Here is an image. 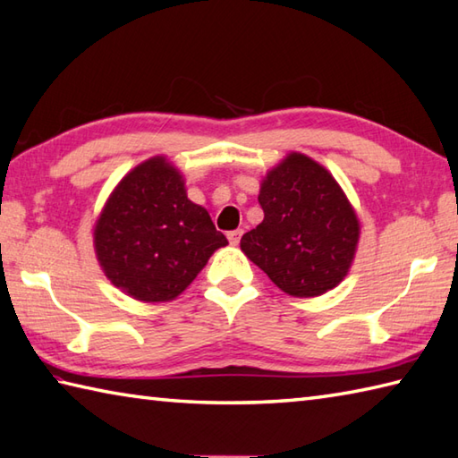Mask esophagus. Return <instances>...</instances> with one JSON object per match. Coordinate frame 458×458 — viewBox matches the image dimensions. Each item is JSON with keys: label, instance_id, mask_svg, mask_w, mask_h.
<instances>
[{"label": "esophagus", "instance_id": "34e87169", "mask_svg": "<svg viewBox=\"0 0 458 458\" xmlns=\"http://www.w3.org/2000/svg\"><path fill=\"white\" fill-rule=\"evenodd\" d=\"M240 238H242V230H232V232H228V240H230L232 246H238Z\"/></svg>", "mask_w": 458, "mask_h": 458}]
</instances>
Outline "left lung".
I'll return each instance as SVG.
<instances>
[{
	"instance_id": "8db88e82",
	"label": "left lung",
	"mask_w": 458,
	"mask_h": 458,
	"mask_svg": "<svg viewBox=\"0 0 458 458\" xmlns=\"http://www.w3.org/2000/svg\"><path fill=\"white\" fill-rule=\"evenodd\" d=\"M264 220L240 248L293 298H316L347 276L360 242V220L342 186L316 160L290 152L259 184Z\"/></svg>"
}]
</instances>
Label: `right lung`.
Listing matches in <instances>:
<instances>
[{"label":"right lung","instance_id":"add662e5","mask_svg":"<svg viewBox=\"0 0 458 458\" xmlns=\"http://www.w3.org/2000/svg\"><path fill=\"white\" fill-rule=\"evenodd\" d=\"M105 276L147 303L181 295L228 240L188 200L184 178L165 157L134 166L114 186L93 232Z\"/></svg>","mask_w":458,"mask_h":458}]
</instances>
